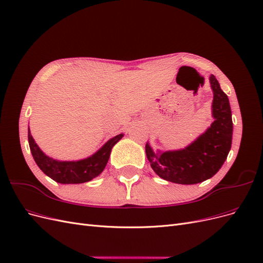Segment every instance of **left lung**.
<instances>
[{
    "label": "left lung",
    "instance_id": "1",
    "mask_svg": "<svg viewBox=\"0 0 263 263\" xmlns=\"http://www.w3.org/2000/svg\"><path fill=\"white\" fill-rule=\"evenodd\" d=\"M214 93L211 127L192 144L181 150L155 153L147 142L146 155L159 177L178 184H196L215 176L224 164L233 139V119L229 100L213 74Z\"/></svg>",
    "mask_w": 263,
    "mask_h": 263
}]
</instances>
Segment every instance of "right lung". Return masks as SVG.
I'll use <instances>...</instances> for the list:
<instances>
[{
    "label": "right lung",
    "instance_id": "right-lung-1",
    "mask_svg": "<svg viewBox=\"0 0 263 263\" xmlns=\"http://www.w3.org/2000/svg\"><path fill=\"white\" fill-rule=\"evenodd\" d=\"M123 134H119L109 139L97 153L83 160L59 161L46 156L39 149L28 128L29 148L35 162L46 176H48L55 182L62 183V184H78V183L89 182L100 176L108 161L112 148L116 142L123 138Z\"/></svg>",
    "mask_w": 263,
    "mask_h": 263
}]
</instances>
